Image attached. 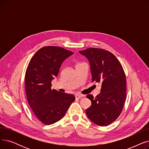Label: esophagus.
<instances>
[{
	"instance_id": "obj_1",
	"label": "esophagus",
	"mask_w": 149,
	"mask_h": 149,
	"mask_svg": "<svg viewBox=\"0 0 149 149\" xmlns=\"http://www.w3.org/2000/svg\"><path fill=\"white\" fill-rule=\"evenodd\" d=\"M75 98H76V99H80L81 98H82L83 95H81V94H79V93H77V94H76V95H75Z\"/></svg>"
}]
</instances>
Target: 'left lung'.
Wrapping results in <instances>:
<instances>
[{
  "label": "left lung",
  "instance_id": "obj_1",
  "mask_svg": "<svg viewBox=\"0 0 149 149\" xmlns=\"http://www.w3.org/2000/svg\"><path fill=\"white\" fill-rule=\"evenodd\" d=\"M79 52L90 63L92 81L101 84L100 95H87L92 102L86 110L89 119L100 126L111 124L120 115L126 99V77L120 61L107 50L91 48Z\"/></svg>",
  "mask_w": 149,
  "mask_h": 149
}]
</instances>
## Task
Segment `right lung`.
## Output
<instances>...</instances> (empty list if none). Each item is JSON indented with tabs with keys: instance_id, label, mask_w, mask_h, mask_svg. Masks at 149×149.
<instances>
[{
	"instance_id": "add662e5",
	"label": "right lung",
	"mask_w": 149,
	"mask_h": 149,
	"mask_svg": "<svg viewBox=\"0 0 149 149\" xmlns=\"http://www.w3.org/2000/svg\"><path fill=\"white\" fill-rule=\"evenodd\" d=\"M74 53L61 47L48 46L38 50L27 67L25 82L29 106L42 123L50 125L64 116L75 100L74 95L51 89L61 63Z\"/></svg>"
}]
</instances>
